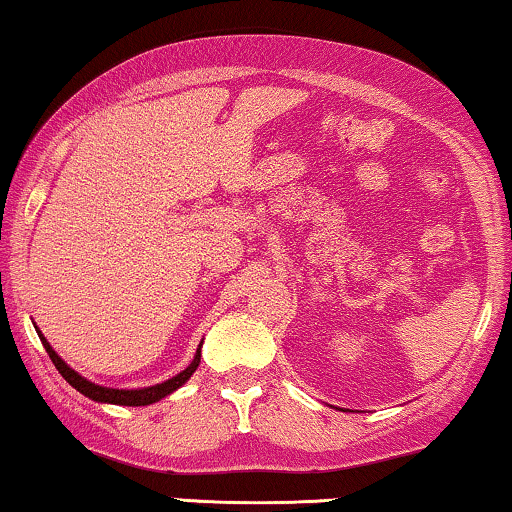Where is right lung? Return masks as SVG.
Segmentation results:
<instances>
[{
	"mask_svg": "<svg viewBox=\"0 0 512 512\" xmlns=\"http://www.w3.org/2000/svg\"><path fill=\"white\" fill-rule=\"evenodd\" d=\"M36 332H38L40 342H43V346H45L47 355H50V360L54 362V367L59 369L61 376L66 378L68 383H70L72 387H75L79 394H84V396H88V399H91V401H97V403L129 405V408H139V405L157 403V401H161V399H166L168 394H173L175 389H180V387L186 383V380H189V378L193 376V371H196V369H198V364H200V348H202V344L198 346V351H196V355H193V360H191L189 367H186L184 371L177 373V376L164 380V383H159V385H150V387H139V389H116V387H104V385H97V383H93V380L84 378V376H81V373H77L75 369H72L68 362H63L61 355L56 353L54 348L50 346V342H47V339L43 337V332H40L38 328H36Z\"/></svg>",
	"mask_w": 512,
	"mask_h": 512,
	"instance_id": "obj_1",
	"label": "right lung"
}]
</instances>
